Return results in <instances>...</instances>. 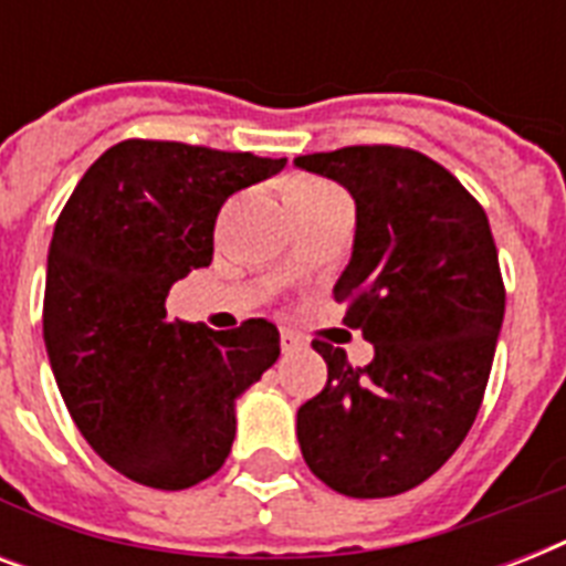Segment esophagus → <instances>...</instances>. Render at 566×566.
Instances as JSON below:
<instances>
[{
    "mask_svg": "<svg viewBox=\"0 0 566 566\" xmlns=\"http://www.w3.org/2000/svg\"><path fill=\"white\" fill-rule=\"evenodd\" d=\"M305 346V340H302L296 332H291V328H282V353H296V349H302Z\"/></svg>",
    "mask_w": 566,
    "mask_h": 566,
    "instance_id": "1",
    "label": "esophagus"
}]
</instances>
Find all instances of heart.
Masks as SVG:
<instances>
[{"instance_id": "1", "label": "heart", "mask_w": 566, "mask_h": 566, "mask_svg": "<svg viewBox=\"0 0 566 566\" xmlns=\"http://www.w3.org/2000/svg\"><path fill=\"white\" fill-rule=\"evenodd\" d=\"M332 188H335V185H328V181L323 179H296L291 188H287V205L300 202V199H311V196L326 193V190Z\"/></svg>"}]
</instances>
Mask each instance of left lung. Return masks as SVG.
<instances>
[{
    "instance_id": "8db88e82",
    "label": "left lung",
    "mask_w": 566,
    "mask_h": 566,
    "mask_svg": "<svg viewBox=\"0 0 566 566\" xmlns=\"http://www.w3.org/2000/svg\"><path fill=\"white\" fill-rule=\"evenodd\" d=\"M296 167L353 193L355 249L335 300L376 349L353 367L314 340L328 381L296 413L302 458L344 496H396L447 464L482 408L505 314L491 222L447 167L408 146H344Z\"/></svg>"
}]
</instances>
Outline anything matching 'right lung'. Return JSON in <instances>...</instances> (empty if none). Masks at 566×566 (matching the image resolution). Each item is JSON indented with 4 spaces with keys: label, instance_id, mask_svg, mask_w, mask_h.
I'll return each mask as SVG.
<instances>
[{
    "label": "right lung",
    "instance_id": "add662e5",
    "mask_svg": "<svg viewBox=\"0 0 566 566\" xmlns=\"http://www.w3.org/2000/svg\"><path fill=\"white\" fill-rule=\"evenodd\" d=\"M284 158L132 137L91 164L49 243L43 340L66 411L93 452L155 491L226 464L234 399L279 358V328L211 332L167 317V293L208 266L231 193Z\"/></svg>",
    "mask_w": 566,
    "mask_h": 566
}]
</instances>
